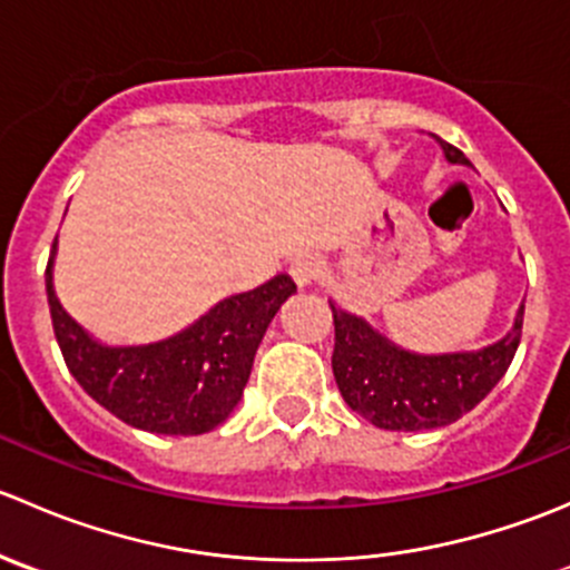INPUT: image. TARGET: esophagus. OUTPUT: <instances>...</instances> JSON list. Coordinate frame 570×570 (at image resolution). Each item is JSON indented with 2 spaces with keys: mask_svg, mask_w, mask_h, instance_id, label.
I'll use <instances>...</instances> for the list:
<instances>
[{
  "mask_svg": "<svg viewBox=\"0 0 570 570\" xmlns=\"http://www.w3.org/2000/svg\"><path fill=\"white\" fill-rule=\"evenodd\" d=\"M322 273V262L317 256H312V253H303V256H295L289 262V275L295 278V284L301 286H312L314 281L320 278Z\"/></svg>",
  "mask_w": 570,
  "mask_h": 570,
  "instance_id": "34e87169",
  "label": "esophagus"
}]
</instances>
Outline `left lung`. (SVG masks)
Here are the masks:
<instances>
[{
    "instance_id": "8db88e82",
    "label": "left lung",
    "mask_w": 570,
    "mask_h": 570,
    "mask_svg": "<svg viewBox=\"0 0 570 570\" xmlns=\"http://www.w3.org/2000/svg\"><path fill=\"white\" fill-rule=\"evenodd\" d=\"M446 159L469 165L461 148L441 140ZM336 344L333 377L344 402L381 430H433L458 422L502 381L521 342L524 306L513 331L476 353L416 355L396 347L366 320L331 303Z\"/></svg>"
}]
</instances>
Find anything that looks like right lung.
<instances>
[{"mask_svg": "<svg viewBox=\"0 0 570 570\" xmlns=\"http://www.w3.org/2000/svg\"><path fill=\"white\" fill-rule=\"evenodd\" d=\"M57 239L46 264L51 325L68 372L101 407L137 430L200 435L226 422L245 392L253 355L281 303L295 295L289 275L217 303L176 336L137 347H107L66 314L51 284Z\"/></svg>", "mask_w": 570, "mask_h": 570, "instance_id": "add662e5", "label": "right lung"}]
</instances>
